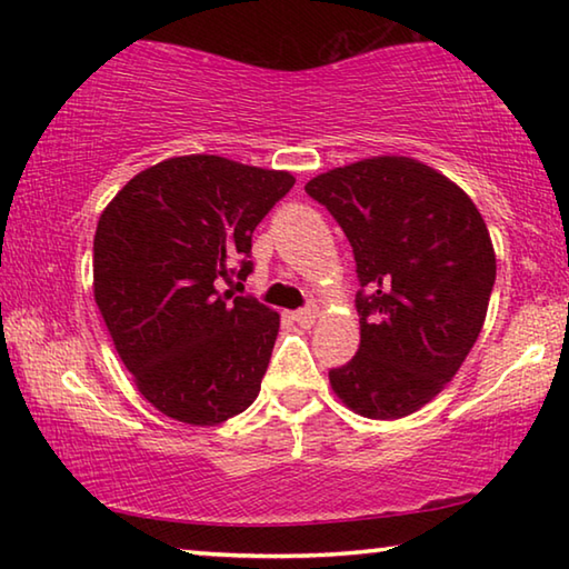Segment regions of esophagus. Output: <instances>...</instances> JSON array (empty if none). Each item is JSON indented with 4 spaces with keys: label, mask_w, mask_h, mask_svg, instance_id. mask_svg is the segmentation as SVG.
<instances>
[{
    "label": "esophagus",
    "mask_w": 569,
    "mask_h": 569,
    "mask_svg": "<svg viewBox=\"0 0 569 569\" xmlns=\"http://www.w3.org/2000/svg\"><path fill=\"white\" fill-rule=\"evenodd\" d=\"M319 316H321L319 306L311 303V306L301 308V311H296V313H293V319H296L298 323H301V326H306V329H308V326H313V323H316V319H319Z\"/></svg>",
    "instance_id": "1"
}]
</instances>
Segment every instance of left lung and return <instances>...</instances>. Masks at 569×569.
I'll list each match as a JSON object with an SVG mask.
<instances>
[{"label": "left lung", "mask_w": 569, "mask_h": 569, "mask_svg": "<svg viewBox=\"0 0 569 569\" xmlns=\"http://www.w3.org/2000/svg\"><path fill=\"white\" fill-rule=\"evenodd\" d=\"M306 192L353 248L361 343L329 371L369 419L409 417L455 379L487 319L497 258L485 218L447 176L381 156L321 172Z\"/></svg>", "instance_id": "1"}]
</instances>
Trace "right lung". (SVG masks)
I'll return each instance as SVG.
<instances>
[{
	"instance_id": "right-lung-1",
	"label": "right lung",
	"mask_w": 569,
	"mask_h": 569,
	"mask_svg": "<svg viewBox=\"0 0 569 569\" xmlns=\"http://www.w3.org/2000/svg\"><path fill=\"white\" fill-rule=\"evenodd\" d=\"M293 182L286 170L182 156L138 172L102 210L94 303L140 393L166 417L216 427L261 391L281 316L216 283L253 271V230Z\"/></svg>"
}]
</instances>
